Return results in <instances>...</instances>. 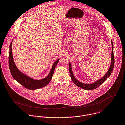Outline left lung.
Masks as SVG:
<instances>
[{
    "mask_svg": "<svg viewBox=\"0 0 125 125\" xmlns=\"http://www.w3.org/2000/svg\"><path fill=\"white\" fill-rule=\"evenodd\" d=\"M111 45H112V52H111V64L110 67L107 72V73H105V74L101 79L97 80L96 82L94 83H93L92 84H85L84 83H82L78 80H77L75 77L74 76L73 74V73L72 71V66L71 63L69 62V72H70V76L71 77V79L72 81L74 83L79 87L82 88L83 89L85 90H91L95 89L97 88H98L99 86H100L103 82H104L106 79L110 75L113 68H114V53H113V44L112 43V41L111 40Z\"/></svg>",
    "mask_w": 125,
    "mask_h": 125,
    "instance_id": "1",
    "label": "left lung"
}]
</instances>
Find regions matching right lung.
Masks as SVG:
<instances>
[{
    "mask_svg": "<svg viewBox=\"0 0 125 125\" xmlns=\"http://www.w3.org/2000/svg\"><path fill=\"white\" fill-rule=\"evenodd\" d=\"M12 42L13 41H12L9 47V66L11 74L13 78L23 87L30 90L38 89L47 85L52 78L55 67L56 66L59 59H57L53 64L52 68L47 77L39 80L34 79L21 73L15 65L12 51Z\"/></svg>",
    "mask_w": 125,
    "mask_h": 125,
    "instance_id": "right-lung-1",
    "label": "right lung"
}]
</instances>
